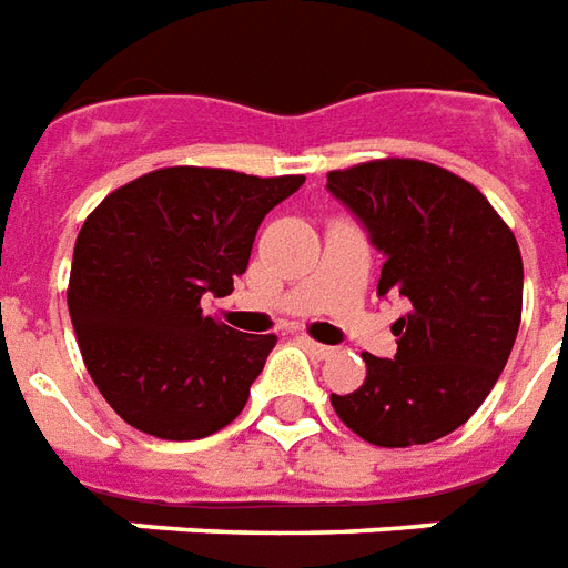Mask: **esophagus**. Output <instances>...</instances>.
<instances>
[{
  "instance_id": "34e87169",
  "label": "esophagus",
  "mask_w": 568,
  "mask_h": 568,
  "mask_svg": "<svg viewBox=\"0 0 568 568\" xmlns=\"http://www.w3.org/2000/svg\"><path fill=\"white\" fill-rule=\"evenodd\" d=\"M302 345H305V351H312L314 357H333L335 354V347H329V345H321V342H314V338H308V335H305V338H302Z\"/></svg>"
}]
</instances>
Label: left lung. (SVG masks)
Here are the masks:
<instances>
[{"label": "left lung", "mask_w": 568, "mask_h": 568, "mask_svg": "<svg viewBox=\"0 0 568 568\" xmlns=\"http://www.w3.org/2000/svg\"><path fill=\"white\" fill-rule=\"evenodd\" d=\"M326 190L354 211L387 256L378 293L412 312L393 324V359H366L354 393H333L335 415L378 448H408L469 420L508 363L524 305L515 233L469 181L424 160L335 169Z\"/></svg>", "instance_id": "obj_1"}]
</instances>
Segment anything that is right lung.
Listing matches in <instances>:
<instances>
[{"mask_svg": "<svg viewBox=\"0 0 568 568\" xmlns=\"http://www.w3.org/2000/svg\"><path fill=\"white\" fill-rule=\"evenodd\" d=\"M305 184L169 165L99 202L74 242L69 314L90 378L148 436L190 442L242 415L275 335L202 312L233 293L268 211Z\"/></svg>", "mask_w": 568, "mask_h": 568, "instance_id": "right-lung-1", "label": "right lung"}]
</instances>
